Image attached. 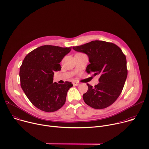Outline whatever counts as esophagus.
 Returning a JSON list of instances; mask_svg holds the SVG:
<instances>
[{
	"mask_svg": "<svg viewBox=\"0 0 149 149\" xmlns=\"http://www.w3.org/2000/svg\"><path fill=\"white\" fill-rule=\"evenodd\" d=\"M73 85L74 86H79V82H73Z\"/></svg>",
	"mask_w": 149,
	"mask_h": 149,
	"instance_id": "34e87169",
	"label": "esophagus"
}]
</instances>
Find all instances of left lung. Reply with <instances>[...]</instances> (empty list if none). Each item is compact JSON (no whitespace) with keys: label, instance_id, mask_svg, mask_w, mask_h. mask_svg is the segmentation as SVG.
Returning a JSON list of instances; mask_svg holds the SVG:
<instances>
[{"label":"left lung","instance_id":"1","mask_svg":"<svg viewBox=\"0 0 149 149\" xmlns=\"http://www.w3.org/2000/svg\"><path fill=\"white\" fill-rule=\"evenodd\" d=\"M72 48L88 55L90 63L86 72L100 76L99 83L94 87L87 84L88 91L82 95L84 102L95 109L109 107L121 94L127 77L125 55L116 44L102 40H93Z\"/></svg>","mask_w":149,"mask_h":149}]
</instances>
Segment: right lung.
<instances>
[{
  "mask_svg": "<svg viewBox=\"0 0 149 149\" xmlns=\"http://www.w3.org/2000/svg\"><path fill=\"white\" fill-rule=\"evenodd\" d=\"M72 47L44 45L29 52L20 67V86L25 94L38 109L54 112L64 105L71 82L53 83L55 71L61 69L59 62Z\"/></svg>",
  "mask_w": 149,
  "mask_h": 149,
  "instance_id": "right-lung-1",
  "label": "right lung"
}]
</instances>
